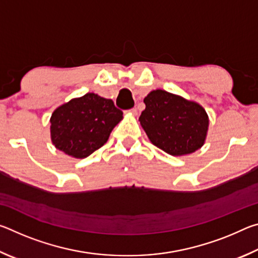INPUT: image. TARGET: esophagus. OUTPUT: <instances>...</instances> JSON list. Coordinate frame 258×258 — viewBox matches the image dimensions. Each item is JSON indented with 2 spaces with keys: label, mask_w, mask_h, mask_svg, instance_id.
I'll use <instances>...</instances> for the list:
<instances>
[{
  "label": "esophagus",
  "mask_w": 258,
  "mask_h": 258,
  "mask_svg": "<svg viewBox=\"0 0 258 258\" xmlns=\"http://www.w3.org/2000/svg\"><path fill=\"white\" fill-rule=\"evenodd\" d=\"M126 113H130V115H133V116H135L138 113V110L135 108H133V109H130V110H126L125 111Z\"/></svg>",
  "instance_id": "1"
}]
</instances>
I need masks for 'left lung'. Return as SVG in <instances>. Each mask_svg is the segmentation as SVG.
<instances>
[{"instance_id": "8db88e82", "label": "left lung", "mask_w": 258, "mask_h": 258, "mask_svg": "<svg viewBox=\"0 0 258 258\" xmlns=\"http://www.w3.org/2000/svg\"><path fill=\"white\" fill-rule=\"evenodd\" d=\"M143 102L139 120L152 145L171 156L190 155L204 146L209 118L203 106L164 90L151 91Z\"/></svg>"}]
</instances>
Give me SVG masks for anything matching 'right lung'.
I'll return each mask as SVG.
<instances>
[{
    "mask_svg": "<svg viewBox=\"0 0 258 258\" xmlns=\"http://www.w3.org/2000/svg\"><path fill=\"white\" fill-rule=\"evenodd\" d=\"M123 111L110 99L86 93L61 104L50 118L51 141L56 149L73 158L93 154L108 141Z\"/></svg>",
    "mask_w": 258,
    "mask_h": 258,
    "instance_id": "obj_1",
    "label": "right lung"
}]
</instances>
